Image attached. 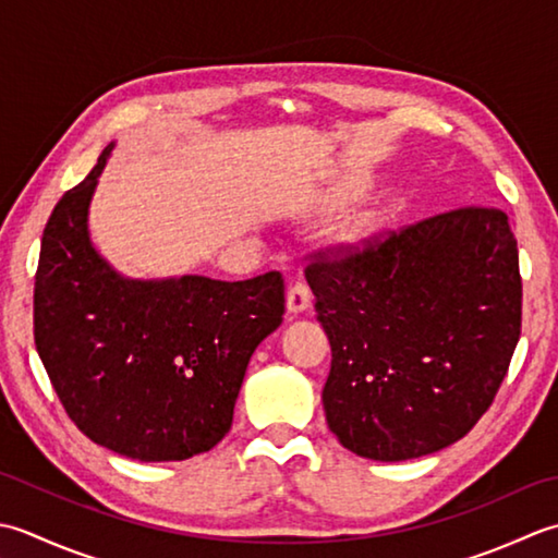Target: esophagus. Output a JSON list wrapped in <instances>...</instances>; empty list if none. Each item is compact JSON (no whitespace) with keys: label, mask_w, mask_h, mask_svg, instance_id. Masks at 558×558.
<instances>
[{"label":"esophagus","mask_w":558,"mask_h":558,"mask_svg":"<svg viewBox=\"0 0 558 558\" xmlns=\"http://www.w3.org/2000/svg\"><path fill=\"white\" fill-rule=\"evenodd\" d=\"M311 301H313L311 289L305 287L303 281L291 283L289 291H287V311H289V313H293V315L303 313V311L311 305Z\"/></svg>","instance_id":"1"}]
</instances>
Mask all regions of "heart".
<instances>
[{
  "label": "heart",
  "instance_id": "1",
  "mask_svg": "<svg viewBox=\"0 0 558 558\" xmlns=\"http://www.w3.org/2000/svg\"><path fill=\"white\" fill-rule=\"evenodd\" d=\"M378 229H380V214L366 207L349 214L344 221H339V226L335 229V241L339 245L356 247L371 241V235Z\"/></svg>",
  "mask_w": 558,
  "mask_h": 558
}]
</instances>
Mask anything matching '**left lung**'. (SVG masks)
<instances>
[{"label":"left lung","mask_w":558,"mask_h":558,"mask_svg":"<svg viewBox=\"0 0 558 558\" xmlns=\"http://www.w3.org/2000/svg\"><path fill=\"white\" fill-rule=\"evenodd\" d=\"M332 347L323 407L361 458H424L470 434L520 339L522 281L508 216H430L305 269Z\"/></svg>","instance_id":"1"}]
</instances>
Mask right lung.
I'll return each instance as SVG.
<instances>
[{
  "label": "right lung",
  "instance_id": "obj_1",
  "mask_svg": "<svg viewBox=\"0 0 558 558\" xmlns=\"http://www.w3.org/2000/svg\"><path fill=\"white\" fill-rule=\"evenodd\" d=\"M112 149L64 192L43 231L36 349L84 436L140 462L187 460L229 434L250 356L281 325L283 279L122 277L88 233Z\"/></svg>",
  "mask_w": 558,
  "mask_h": 558
}]
</instances>
